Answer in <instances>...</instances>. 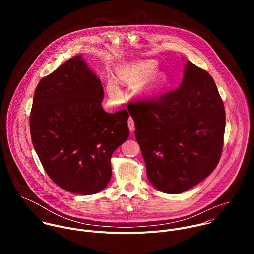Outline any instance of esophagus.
<instances>
[{
	"label": "esophagus",
	"mask_w": 254,
	"mask_h": 254,
	"mask_svg": "<svg viewBox=\"0 0 254 254\" xmlns=\"http://www.w3.org/2000/svg\"><path fill=\"white\" fill-rule=\"evenodd\" d=\"M127 125H128V128L130 131H133L134 130V122L132 120V118H128V121H127Z\"/></svg>",
	"instance_id": "esophagus-1"
}]
</instances>
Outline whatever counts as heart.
Wrapping results in <instances>:
<instances>
[{
	"instance_id": "1",
	"label": "heart",
	"mask_w": 254,
	"mask_h": 254,
	"mask_svg": "<svg viewBox=\"0 0 254 254\" xmlns=\"http://www.w3.org/2000/svg\"><path fill=\"white\" fill-rule=\"evenodd\" d=\"M155 70H156L155 64L147 63V64L141 65L138 68L124 71L121 74V78L123 81L127 83H138L142 79L151 76L155 72ZM162 81H163V75L159 74L154 80V85H157ZM107 91L110 93L111 97H113L114 99H120L122 97V90H121L120 84L118 80L115 78H111L107 81Z\"/></svg>"
}]
</instances>
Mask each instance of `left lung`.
<instances>
[{"label": "left lung", "mask_w": 254, "mask_h": 254, "mask_svg": "<svg viewBox=\"0 0 254 254\" xmlns=\"http://www.w3.org/2000/svg\"><path fill=\"white\" fill-rule=\"evenodd\" d=\"M128 112L148 179L159 191L185 192L218 164L224 104L211 75L191 61L184 63L183 80L177 89L129 103Z\"/></svg>", "instance_id": "8db88e82"}]
</instances>
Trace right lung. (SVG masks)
<instances>
[{
  "mask_svg": "<svg viewBox=\"0 0 254 254\" xmlns=\"http://www.w3.org/2000/svg\"><path fill=\"white\" fill-rule=\"evenodd\" d=\"M99 77L81 55L64 62L36 87L30 116L34 149L55 184L79 195L103 190L111 159L128 135L129 114H107Z\"/></svg>",
  "mask_w": 254,
  "mask_h": 254,
  "instance_id": "1",
  "label": "right lung"
}]
</instances>
